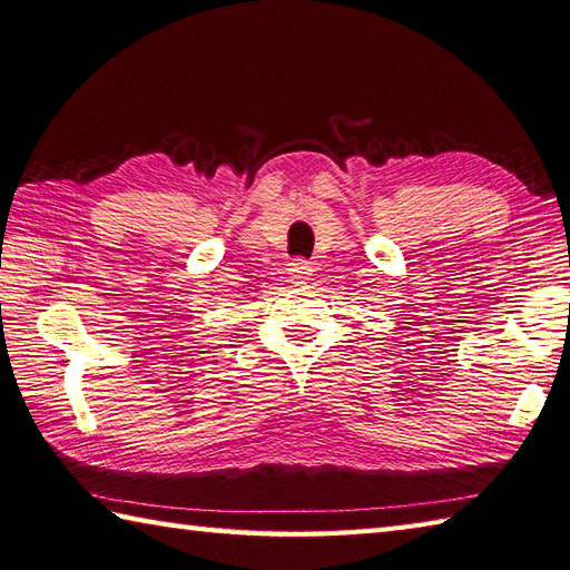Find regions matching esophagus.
<instances>
[{"label":"esophagus","instance_id":"esophagus-1","mask_svg":"<svg viewBox=\"0 0 570 570\" xmlns=\"http://www.w3.org/2000/svg\"><path fill=\"white\" fill-rule=\"evenodd\" d=\"M308 276H311V264L306 259H294L288 264V278H292L294 284H304Z\"/></svg>","mask_w":570,"mask_h":570}]
</instances>
